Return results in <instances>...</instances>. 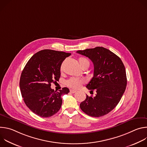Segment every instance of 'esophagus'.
<instances>
[{"label":"esophagus","mask_w":147,"mask_h":147,"mask_svg":"<svg viewBox=\"0 0 147 147\" xmlns=\"http://www.w3.org/2000/svg\"><path fill=\"white\" fill-rule=\"evenodd\" d=\"M70 92L71 93H72V94H74V93L76 92V90H70Z\"/></svg>","instance_id":"1"}]
</instances>
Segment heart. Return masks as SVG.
<instances>
[{"label": "heart", "mask_w": 147, "mask_h": 147, "mask_svg": "<svg viewBox=\"0 0 147 147\" xmlns=\"http://www.w3.org/2000/svg\"><path fill=\"white\" fill-rule=\"evenodd\" d=\"M78 61L80 63V66L82 67V68L87 65H88V64L90 65V63H89L88 60L86 58L83 57H80L78 59ZM84 82H85L84 80L80 79V78H75V77H72L66 81V85L70 88H74V89H77V88H80L82 84H84Z\"/></svg>", "instance_id": "heart-1"}]
</instances>
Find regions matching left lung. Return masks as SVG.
I'll return each mask as SVG.
<instances>
[{"label": "left lung", "mask_w": 147, "mask_h": 147, "mask_svg": "<svg viewBox=\"0 0 147 147\" xmlns=\"http://www.w3.org/2000/svg\"><path fill=\"white\" fill-rule=\"evenodd\" d=\"M77 53L88 57L94 66V76L86 87L95 96H88L80 107L87 115L100 117L112 111L120 100L127 86L124 66L120 58L103 47L78 51Z\"/></svg>", "instance_id": "8db88e82"}]
</instances>
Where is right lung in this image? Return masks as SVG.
Listing matches in <instances>:
<instances>
[{
	"instance_id": "obj_1",
	"label": "right lung",
	"mask_w": 147,
	"mask_h": 147,
	"mask_svg": "<svg viewBox=\"0 0 147 147\" xmlns=\"http://www.w3.org/2000/svg\"><path fill=\"white\" fill-rule=\"evenodd\" d=\"M71 53L44 49L34 54L25 66L20 80L21 93L27 107L42 117H49L60 109L61 96L69 92L65 87L58 92L51 88L58 81L62 62Z\"/></svg>"
}]
</instances>
